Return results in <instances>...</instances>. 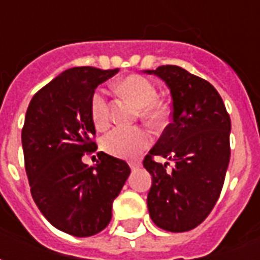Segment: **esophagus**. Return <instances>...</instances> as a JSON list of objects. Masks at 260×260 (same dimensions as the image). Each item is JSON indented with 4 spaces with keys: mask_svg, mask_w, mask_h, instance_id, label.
Here are the masks:
<instances>
[{
    "mask_svg": "<svg viewBox=\"0 0 260 260\" xmlns=\"http://www.w3.org/2000/svg\"><path fill=\"white\" fill-rule=\"evenodd\" d=\"M129 167H131V170L139 169V167H141V163H139V161H131Z\"/></svg>",
    "mask_w": 260,
    "mask_h": 260,
    "instance_id": "1",
    "label": "esophagus"
}]
</instances>
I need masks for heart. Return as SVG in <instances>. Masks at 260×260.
<instances>
[{
  "label": "heart",
  "mask_w": 260,
  "mask_h": 260,
  "mask_svg": "<svg viewBox=\"0 0 260 260\" xmlns=\"http://www.w3.org/2000/svg\"><path fill=\"white\" fill-rule=\"evenodd\" d=\"M117 89L124 96L129 97L138 107H141L142 117L150 122H160L164 117L163 107L158 104L157 90L152 82L139 75L124 78L117 83ZM91 119L99 129L108 125V102L103 91H97L91 97L90 103ZM150 143V135L143 128L117 126L102 139L103 150L111 156L119 158L135 157Z\"/></svg>",
  "instance_id": "1"
}]
</instances>
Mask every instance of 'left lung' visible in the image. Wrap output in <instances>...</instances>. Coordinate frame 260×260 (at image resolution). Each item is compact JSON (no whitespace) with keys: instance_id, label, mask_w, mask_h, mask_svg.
<instances>
[{"instance_id":"obj_1","label":"left lung","mask_w":260,"mask_h":260,"mask_svg":"<svg viewBox=\"0 0 260 260\" xmlns=\"http://www.w3.org/2000/svg\"><path fill=\"white\" fill-rule=\"evenodd\" d=\"M167 85L173 122L164 129L143 166L152 175L147 209L153 223L171 233L195 229L216 205L230 161L231 121L223 99L209 82L177 65L145 71ZM175 163L154 162L153 157Z\"/></svg>"}]
</instances>
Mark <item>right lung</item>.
Instances as JSON below:
<instances>
[{
  "label": "right lung",
  "instance_id": "obj_1",
  "mask_svg": "<svg viewBox=\"0 0 260 260\" xmlns=\"http://www.w3.org/2000/svg\"><path fill=\"white\" fill-rule=\"evenodd\" d=\"M117 72L67 69L37 91L26 111L22 147L33 201L48 223L75 237L107 227L114 199L129 177L124 160L103 152L94 166L82 161L97 149L91 97Z\"/></svg>",
  "mask_w": 260,
  "mask_h": 260
}]
</instances>
